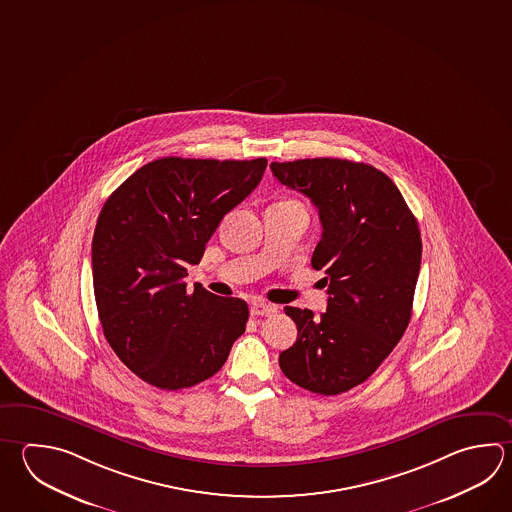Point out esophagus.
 <instances>
[{"mask_svg": "<svg viewBox=\"0 0 512 512\" xmlns=\"http://www.w3.org/2000/svg\"><path fill=\"white\" fill-rule=\"evenodd\" d=\"M279 309L273 304L262 302V300H253L250 304V313L253 317H273Z\"/></svg>", "mask_w": 512, "mask_h": 512, "instance_id": "esophagus-1", "label": "esophagus"}]
</instances>
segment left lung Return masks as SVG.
<instances>
[{"label":"left lung","mask_w":512,"mask_h":512,"mask_svg":"<svg viewBox=\"0 0 512 512\" xmlns=\"http://www.w3.org/2000/svg\"><path fill=\"white\" fill-rule=\"evenodd\" d=\"M277 181L304 193L319 210L322 237L311 257L324 270L326 313L284 311L297 342L280 369L317 395H340L366 382L404 335L422 261L415 215L384 172L348 159L271 163Z\"/></svg>","instance_id":"8db88e82"}]
</instances>
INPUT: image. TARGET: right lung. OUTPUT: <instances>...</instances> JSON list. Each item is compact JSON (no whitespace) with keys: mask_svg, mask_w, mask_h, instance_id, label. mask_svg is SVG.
Segmentation results:
<instances>
[{"mask_svg":"<svg viewBox=\"0 0 512 512\" xmlns=\"http://www.w3.org/2000/svg\"><path fill=\"white\" fill-rule=\"evenodd\" d=\"M266 166L264 157L155 159L99 213L92 241L97 313L110 348L146 384L177 391L213 377L244 333V300L203 286L188 291L184 279Z\"/></svg>","mask_w":512,"mask_h":512,"instance_id":"1","label":"right lung"}]
</instances>
